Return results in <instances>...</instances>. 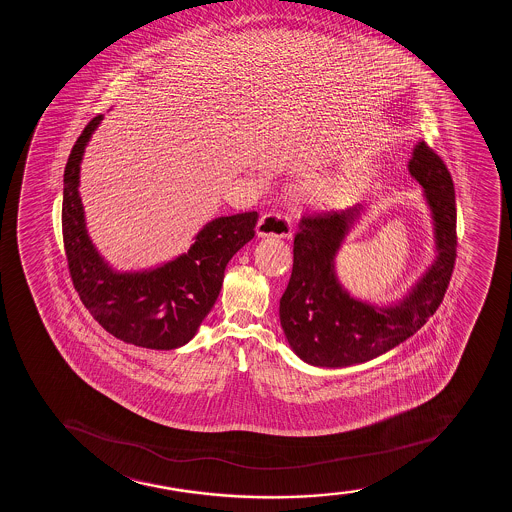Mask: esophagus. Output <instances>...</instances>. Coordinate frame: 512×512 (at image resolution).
<instances>
[{
  "instance_id": "esophagus-1",
  "label": "esophagus",
  "mask_w": 512,
  "mask_h": 512,
  "mask_svg": "<svg viewBox=\"0 0 512 512\" xmlns=\"http://www.w3.org/2000/svg\"><path fill=\"white\" fill-rule=\"evenodd\" d=\"M294 232V227L290 224L287 217H283L282 213H265L259 218L256 225V234L259 237H282V239H290Z\"/></svg>"
}]
</instances>
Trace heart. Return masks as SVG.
<instances>
[{
	"label": "heart",
	"mask_w": 512,
	"mask_h": 512,
	"mask_svg": "<svg viewBox=\"0 0 512 512\" xmlns=\"http://www.w3.org/2000/svg\"><path fill=\"white\" fill-rule=\"evenodd\" d=\"M336 186H338V183H336V181H326V183H323L321 184V186H319V194H323V196H328V194H331V191H335Z\"/></svg>",
	"instance_id": "obj_1"
}]
</instances>
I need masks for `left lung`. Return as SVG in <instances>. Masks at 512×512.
Instances as JSON below:
<instances>
[{
    "mask_svg": "<svg viewBox=\"0 0 512 512\" xmlns=\"http://www.w3.org/2000/svg\"><path fill=\"white\" fill-rule=\"evenodd\" d=\"M429 203L437 259L396 306L353 299L335 275V256L364 206L304 215L294 239V266L280 299V323L307 364L348 367L376 359L415 335L441 306L458 249L453 177L437 153L418 143L408 164Z\"/></svg>",
    "mask_w": 512,
    "mask_h": 512,
    "instance_id": "obj_1",
    "label": "left lung"
}]
</instances>
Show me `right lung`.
Returning a JSON list of instances; mask_svg holds the SVG:
<instances>
[{
    "mask_svg": "<svg viewBox=\"0 0 512 512\" xmlns=\"http://www.w3.org/2000/svg\"><path fill=\"white\" fill-rule=\"evenodd\" d=\"M100 121L102 114L85 126L65 169L61 227L71 282L95 321L118 340L153 350L183 347L212 311L230 258L253 239L258 213L215 218L188 253L155 270L112 271L90 242L78 194L83 150Z\"/></svg>",
    "mask_w": 512,
    "mask_h": 512,
    "instance_id": "right-lung-1",
    "label": "right lung"
}]
</instances>
